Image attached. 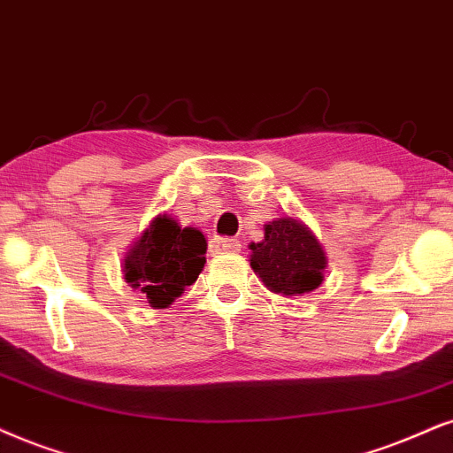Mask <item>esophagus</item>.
I'll list each match as a JSON object with an SVG mask.
<instances>
[{
  "mask_svg": "<svg viewBox=\"0 0 453 453\" xmlns=\"http://www.w3.org/2000/svg\"><path fill=\"white\" fill-rule=\"evenodd\" d=\"M211 250L213 253H236V250H240V242L236 238L215 236L211 240Z\"/></svg>",
  "mask_w": 453,
  "mask_h": 453,
  "instance_id": "obj_1",
  "label": "esophagus"
}]
</instances>
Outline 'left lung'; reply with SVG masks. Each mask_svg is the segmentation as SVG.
I'll return each instance as SVG.
<instances>
[{
  "label": "left lung",
  "mask_w": 453,
  "mask_h": 453,
  "mask_svg": "<svg viewBox=\"0 0 453 453\" xmlns=\"http://www.w3.org/2000/svg\"><path fill=\"white\" fill-rule=\"evenodd\" d=\"M250 267L273 293L296 296L322 284L326 255L303 223L282 217L265 226L263 242L250 244Z\"/></svg>",
  "instance_id": "left-lung-1"
}]
</instances>
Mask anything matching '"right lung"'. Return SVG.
Masks as SVG:
<instances>
[{
	"instance_id": "1",
	"label": "right lung",
	"mask_w": 453,
	"mask_h": 453,
	"mask_svg": "<svg viewBox=\"0 0 453 453\" xmlns=\"http://www.w3.org/2000/svg\"><path fill=\"white\" fill-rule=\"evenodd\" d=\"M207 240L194 227H180L158 215L125 257V280L146 295L152 307H169L203 272Z\"/></svg>"
}]
</instances>
